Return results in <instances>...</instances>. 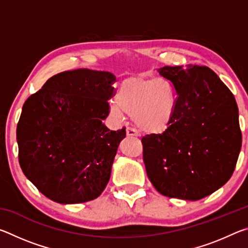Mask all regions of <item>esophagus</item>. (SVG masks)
Listing matches in <instances>:
<instances>
[{
	"label": "esophagus",
	"instance_id": "esophagus-1",
	"mask_svg": "<svg viewBox=\"0 0 248 248\" xmlns=\"http://www.w3.org/2000/svg\"><path fill=\"white\" fill-rule=\"evenodd\" d=\"M125 132H127V136L128 137H139L140 136L139 132H138L136 129L130 128V127L127 128V130H125Z\"/></svg>",
	"mask_w": 248,
	"mask_h": 248
}]
</instances>
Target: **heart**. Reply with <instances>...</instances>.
<instances>
[{"label":"heart","instance_id":"heart-1","mask_svg":"<svg viewBox=\"0 0 248 248\" xmlns=\"http://www.w3.org/2000/svg\"><path fill=\"white\" fill-rule=\"evenodd\" d=\"M175 106V91L166 79L131 77L120 84L117 102H111L109 110L117 119L124 111L142 131L155 134L169 129Z\"/></svg>","mask_w":248,"mask_h":248}]
</instances>
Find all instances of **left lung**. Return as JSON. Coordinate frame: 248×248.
Instances as JSON below:
<instances>
[{"mask_svg":"<svg viewBox=\"0 0 248 248\" xmlns=\"http://www.w3.org/2000/svg\"><path fill=\"white\" fill-rule=\"evenodd\" d=\"M176 106L169 129L141 139L146 174L159 194L196 201L231 178L242 146L234 95L208 66H164Z\"/></svg>","mask_w":248,"mask_h":248,"instance_id":"left-lung-1","label":"left lung"}]
</instances>
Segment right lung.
I'll return each instance as SVG.
<instances>
[{"mask_svg":"<svg viewBox=\"0 0 248 248\" xmlns=\"http://www.w3.org/2000/svg\"><path fill=\"white\" fill-rule=\"evenodd\" d=\"M115 75L78 69L53 75L23 105L18 161L41 194L59 203L97 198L110 177L125 128L109 130Z\"/></svg>","mask_w":248,"mask_h":248,"instance_id":"1","label":"right lung"}]
</instances>
